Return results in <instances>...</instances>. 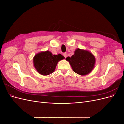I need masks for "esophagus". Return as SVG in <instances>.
Returning <instances> with one entry per match:
<instances>
[{
    "mask_svg": "<svg viewBox=\"0 0 124 124\" xmlns=\"http://www.w3.org/2000/svg\"><path fill=\"white\" fill-rule=\"evenodd\" d=\"M63 56H64L65 58H66V57H67V54L66 53H63Z\"/></svg>",
    "mask_w": 124,
    "mask_h": 124,
    "instance_id": "esophagus-1",
    "label": "esophagus"
}]
</instances>
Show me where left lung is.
Returning <instances> with one entry per match:
<instances>
[{"mask_svg":"<svg viewBox=\"0 0 124 124\" xmlns=\"http://www.w3.org/2000/svg\"><path fill=\"white\" fill-rule=\"evenodd\" d=\"M74 72L85 76L90 73L94 67L95 58L91 53L87 51L78 48L74 52V54L71 57L66 58Z\"/></svg>","mask_w":124,"mask_h":124,"instance_id":"obj_1","label":"left lung"}]
</instances>
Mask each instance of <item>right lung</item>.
Listing matches in <instances>:
<instances>
[{
    "instance_id": "obj_1",
    "label": "right lung",
    "mask_w": 124,
    "mask_h": 124,
    "mask_svg": "<svg viewBox=\"0 0 124 124\" xmlns=\"http://www.w3.org/2000/svg\"><path fill=\"white\" fill-rule=\"evenodd\" d=\"M63 58L61 54L53 55L47 51L36 54L33 59V64L40 74L47 76L54 72L58 62Z\"/></svg>"
}]
</instances>
